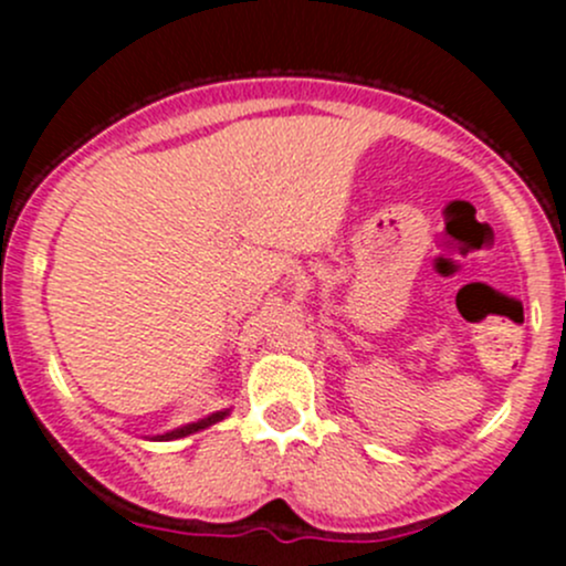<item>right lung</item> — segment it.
I'll list each match as a JSON object with an SVG mask.
<instances>
[{"label":"right lung","instance_id":"obj_1","mask_svg":"<svg viewBox=\"0 0 566 566\" xmlns=\"http://www.w3.org/2000/svg\"><path fill=\"white\" fill-rule=\"evenodd\" d=\"M227 413H230V410H216V413H210L208 419L191 421V424L177 427V430L167 432V436H158V441H175V438H186V436H191V432H199V430H205V427H210V424H216V421H221V419H224Z\"/></svg>","mask_w":566,"mask_h":566}]
</instances>
